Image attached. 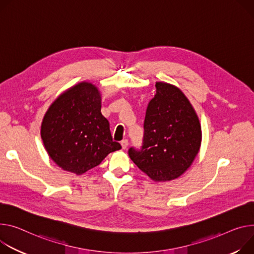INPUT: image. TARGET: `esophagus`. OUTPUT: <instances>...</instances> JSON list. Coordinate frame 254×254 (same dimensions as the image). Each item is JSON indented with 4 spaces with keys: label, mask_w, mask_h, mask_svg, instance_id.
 Wrapping results in <instances>:
<instances>
[{
    "label": "esophagus",
    "mask_w": 254,
    "mask_h": 254,
    "mask_svg": "<svg viewBox=\"0 0 254 254\" xmlns=\"http://www.w3.org/2000/svg\"><path fill=\"white\" fill-rule=\"evenodd\" d=\"M121 145H122L123 149H127V146H128V141H127V139H125V140H123V141L121 142Z\"/></svg>",
    "instance_id": "1"
}]
</instances>
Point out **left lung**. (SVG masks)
<instances>
[{"label": "left lung", "instance_id": "1", "mask_svg": "<svg viewBox=\"0 0 254 254\" xmlns=\"http://www.w3.org/2000/svg\"><path fill=\"white\" fill-rule=\"evenodd\" d=\"M149 102L140 149L131 147L132 162L155 181L179 177L198 153L201 129L197 115L182 92L173 85L157 82Z\"/></svg>", "mask_w": 254, "mask_h": 254}]
</instances>
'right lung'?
<instances>
[{"mask_svg":"<svg viewBox=\"0 0 254 254\" xmlns=\"http://www.w3.org/2000/svg\"><path fill=\"white\" fill-rule=\"evenodd\" d=\"M98 89L80 83L50 107L41 126V139L51 158L64 170L82 174L122 149L112 141L109 123L100 112Z\"/></svg>","mask_w":254,"mask_h":254,"instance_id":"right-lung-1","label":"right lung"}]
</instances>
